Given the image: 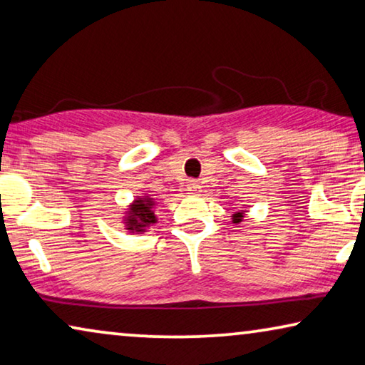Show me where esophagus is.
<instances>
[{"instance_id":"34e87169","label":"esophagus","mask_w":365,"mask_h":365,"mask_svg":"<svg viewBox=\"0 0 365 365\" xmlns=\"http://www.w3.org/2000/svg\"><path fill=\"white\" fill-rule=\"evenodd\" d=\"M187 188L192 195H200L201 193V185H200V182H196V180H190Z\"/></svg>"}]
</instances>
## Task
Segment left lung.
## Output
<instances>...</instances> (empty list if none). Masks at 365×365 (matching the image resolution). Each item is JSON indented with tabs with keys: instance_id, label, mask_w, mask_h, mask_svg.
Here are the masks:
<instances>
[{
	"instance_id": "left-lung-1",
	"label": "left lung",
	"mask_w": 365,
	"mask_h": 365,
	"mask_svg": "<svg viewBox=\"0 0 365 365\" xmlns=\"http://www.w3.org/2000/svg\"><path fill=\"white\" fill-rule=\"evenodd\" d=\"M245 212H248V206H247V205H244V206L240 207L239 211H235V212L232 214V224L237 225V224H240L242 221H244Z\"/></svg>"
}]
</instances>
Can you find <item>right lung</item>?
I'll return each instance as SVG.
<instances>
[{
	"mask_svg": "<svg viewBox=\"0 0 365 365\" xmlns=\"http://www.w3.org/2000/svg\"><path fill=\"white\" fill-rule=\"evenodd\" d=\"M158 200L149 193H141L135 196V200L126 206V210L121 216V224L126 232L130 234H143L151 229V225L158 224Z\"/></svg>",
	"mask_w": 365,
	"mask_h": 365,
	"instance_id": "obj_1",
	"label": "right lung"
}]
</instances>
